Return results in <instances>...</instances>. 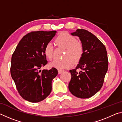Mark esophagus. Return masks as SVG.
Returning a JSON list of instances; mask_svg holds the SVG:
<instances>
[{
	"label": "esophagus",
	"mask_w": 122,
	"mask_h": 122,
	"mask_svg": "<svg viewBox=\"0 0 122 122\" xmlns=\"http://www.w3.org/2000/svg\"><path fill=\"white\" fill-rule=\"evenodd\" d=\"M63 72H64V71H63V70H60V69L58 70V73L59 74L62 73Z\"/></svg>",
	"instance_id": "34e87169"
}]
</instances>
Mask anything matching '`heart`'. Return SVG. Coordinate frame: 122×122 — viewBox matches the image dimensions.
<instances>
[{"mask_svg":"<svg viewBox=\"0 0 122 122\" xmlns=\"http://www.w3.org/2000/svg\"><path fill=\"white\" fill-rule=\"evenodd\" d=\"M56 42L59 46L66 49L65 59L62 60H55L49 63L51 67L60 70L69 69L81 59L83 54V48L81 43L77 41L75 37L67 33H62L57 36ZM54 44L49 42L45 48V54L47 58L51 59L53 55Z\"/></svg>","mask_w":122,"mask_h":122,"instance_id":"heart-1","label":"heart"}]
</instances>
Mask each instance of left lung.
<instances>
[{
	"mask_svg": "<svg viewBox=\"0 0 122 122\" xmlns=\"http://www.w3.org/2000/svg\"><path fill=\"white\" fill-rule=\"evenodd\" d=\"M71 35L80 38L83 54L75 69L69 71L71 78L69 90L77 97L89 98L96 94L103 86L108 68L107 51L102 42L88 30L78 29ZM77 69L82 71L77 72Z\"/></svg>",
	"mask_w": 122,
	"mask_h": 122,
	"instance_id": "8db88e82",
	"label": "left lung"
}]
</instances>
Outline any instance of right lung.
I'll return each mask as SVG.
<instances>
[{
	"mask_svg": "<svg viewBox=\"0 0 122 122\" xmlns=\"http://www.w3.org/2000/svg\"><path fill=\"white\" fill-rule=\"evenodd\" d=\"M56 31L31 32L25 36L13 53L11 74L22 98L36 103L45 100L51 91V82L57 70L40 69L47 63L45 48Z\"/></svg>",
	"mask_w": 122,
	"mask_h": 122,
	"instance_id": "obj_1",
	"label": "right lung"
}]
</instances>
